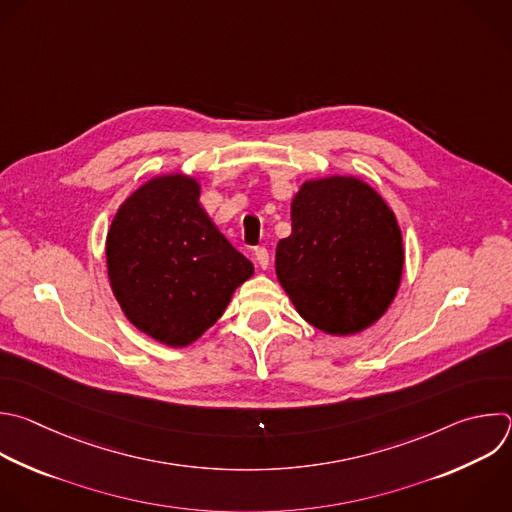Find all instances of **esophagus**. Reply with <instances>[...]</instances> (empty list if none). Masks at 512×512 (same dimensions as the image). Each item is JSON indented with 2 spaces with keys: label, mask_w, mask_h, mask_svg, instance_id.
<instances>
[{
  "label": "esophagus",
  "mask_w": 512,
  "mask_h": 512,
  "mask_svg": "<svg viewBox=\"0 0 512 512\" xmlns=\"http://www.w3.org/2000/svg\"><path fill=\"white\" fill-rule=\"evenodd\" d=\"M253 255H255L257 265H259L261 269H267V265H269V251H267L265 247H255Z\"/></svg>",
  "instance_id": "1"
}]
</instances>
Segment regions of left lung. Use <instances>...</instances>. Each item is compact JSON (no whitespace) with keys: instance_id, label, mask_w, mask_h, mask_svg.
<instances>
[{"instance_id":"1","label":"left lung","mask_w":512,"mask_h":512,"mask_svg":"<svg viewBox=\"0 0 512 512\" xmlns=\"http://www.w3.org/2000/svg\"><path fill=\"white\" fill-rule=\"evenodd\" d=\"M404 265L394 213L352 177L309 181L291 205V235L277 243V279L313 327L350 335L392 303Z\"/></svg>"}]
</instances>
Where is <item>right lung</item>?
Segmentation results:
<instances>
[{"label":"right lung","mask_w":512,"mask_h":512,"mask_svg":"<svg viewBox=\"0 0 512 512\" xmlns=\"http://www.w3.org/2000/svg\"><path fill=\"white\" fill-rule=\"evenodd\" d=\"M112 291L126 317L160 344L183 348L225 311L253 275L199 205L185 175L158 177L118 209L106 239Z\"/></svg>","instance_id":"add662e5"}]
</instances>
